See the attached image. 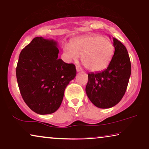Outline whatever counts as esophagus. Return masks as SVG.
I'll list each match as a JSON object with an SVG mask.
<instances>
[{
    "label": "esophagus",
    "mask_w": 149,
    "mask_h": 149,
    "mask_svg": "<svg viewBox=\"0 0 149 149\" xmlns=\"http://www.w3.org/2000/svg\"><path fill=\"white\" fill-rule=\"evenodd\" d=\"M76 70H77V72H81L82 69L81 68V67H79V66L77 65V66H76Z\"/></svg>",
    "instance_id": "esophagus-1"
}]
</instances>
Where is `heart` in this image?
Returning a JSON list of instances; mask_svg holds the SVG:
<instances>
[{
  "mask_svg": "<svg viewBox=\"0 0 149 149\" xmlns=\"http://www.w3.org/2000/svg\"><path fill=\"white\" fill-rule=\"evenodd\" d=\"M63 50L69 58L77 61L81 55L83 65L91 72H100L108 67L114 53V46L109 39L100 35H88L65 44Z\"/></svg>",
  "mask_w": 149,
  "mask_h": 149,
  "instance_id": "b5f03b06",
  "label": "heart"
}]
</instances>
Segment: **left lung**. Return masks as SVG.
<instances>
[{"mask_svg": "<svg viewBox=\"0 0 149 149\" xmlns=\"http://www.w3.org/2000/svg\"><path fill=\"white\" fill-rule=\"evenodd\" d=\"M114 53L108 68L102 72L89 73L86 92L92 104L100 108L113 107L125 94L131 74V63L127 49L113 38Z\"/></svg>", "mask_w": 149, "mask_h": 149, "instance_id": "8db88e82", "label": "left lung"}]
</instances>
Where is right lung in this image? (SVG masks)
Returning a JSON list of instances; mask_svg holds the SVG:
<instances>
[{"label": "right lung", "mask_w": 149, "mask_h": 149, "mask_svg": "<svg viewBox=\"0 0 149 149\" xmlns=\"http://www.w3.org/2000/svg\"><path fill=\"white\" fill-rule=\"evenodd\" d=\"M53 39L37 37L22 49L16 68L20 92L26 105L39 114L55 112L65 88L76 75L74 64L58 58Z\"/></svg>", "instance_id": "right-lung-1"}]
</instances>
